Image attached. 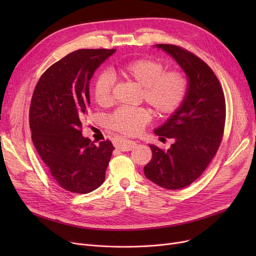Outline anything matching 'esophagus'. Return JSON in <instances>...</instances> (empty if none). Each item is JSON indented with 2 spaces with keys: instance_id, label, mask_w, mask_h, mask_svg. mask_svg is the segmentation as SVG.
Returning <instances> with one entry per match:
<instances>
[{
  "instance_id": "34e87169",
  "label": "esophagus",
  "mask_w": 256,
  "mask_h": 256,
  "mask_svg": "<svg viewBox=\"0 0 256 256\" xmlns=\"http://www.w3.org/2000/svg\"><path fill=\"white\" fill-rule=\"evenodd\" d=\"M137 143L135 141H132L128 139H117L115 141L116 148H118L121 152H128L132 150L136 147Z\"/></svg>"
}]
</instances>
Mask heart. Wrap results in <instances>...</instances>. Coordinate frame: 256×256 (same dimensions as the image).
Returning a JSON list of instances; mask_svg holds the SVG:
<instances>
[{
	"mask_svg": "<svg viewBox=\"0 0 256 256\" xmlns=\"http://www.w3.org/2000/svg\"><path fill=\"white\" fill-rule=\"evenodd\" d=\"M165 70V65L158 60L139 59L120 66L116 74L142 88V100L156 115L164 116L178 109L188 90V80L182 72ZM113 85L114 78L111 74L102 72L96 76L93 94L100 106L111 102ZM150 119V112L143 108H119L109 116L106 122L114 130L126 135H136Z\"/></svg>",
	"mask_w": 256,
	"mask_h": 256,
	"instance_id": "heart-1",
	"label": "heart"
}]
</instances>
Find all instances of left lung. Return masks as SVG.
<instances>
[{
  "mask_svg": "<svg viewBox=\"0 0 256 256\" xmlns=\"http://www.w3.org/2000/svg\"><path fill=\"white\" fill-rule=\"evenodd\" d=\"M154 46L176 61L186 74L188 90L178 109L154 130L174 143L167 152L150 144L152 158L144 174L165 189H182L202 174L219 148L225 124L224 93L208 65L192 52L172 44Z\"/></svg>",
  "mask_w": 256,
  "mask_h": 256,
  "instance_id": "1",
  "label": "left lung"
}]
</instances>
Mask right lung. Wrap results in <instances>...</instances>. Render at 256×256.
I'll return each instance as SVG.
<instances>
[{
    "mask_svg": "<svg viewBox=\"0 0 256 256\" xmlns=\"http://www.w3.org/2000/svg\"><path fill=\"white\" fill-rule=\"evenodd\" d=\"M116 50H78L52 65L39 78L31 108L32 141L54 178L67 191L87 194L102 184L114 146L96 145L82 135L90 106L89 84Z\"/></svg>",
    "mask_w": 256,
    "mask_h": 256,
    "instance_id": "add662e5",
    "label": "right lung"
}]
</instances>
